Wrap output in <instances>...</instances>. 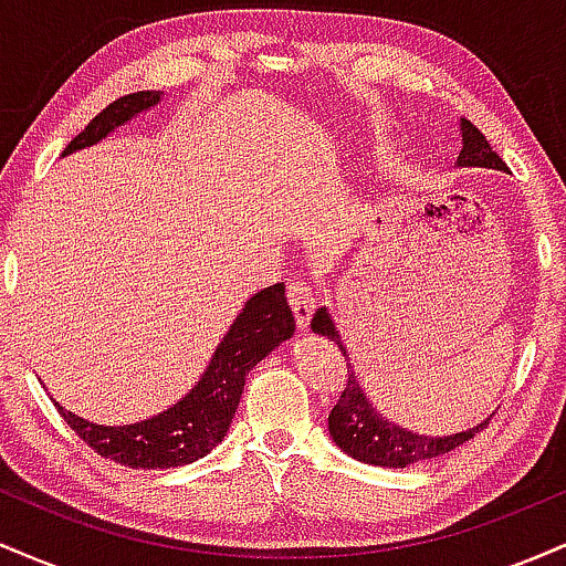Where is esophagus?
<instances>
[{
  "label": "esophagus",
  "instance_id": "obj_1",
  "mask_svg": "<svg viewBox=\"0 0 566 566\" xmlns=\"http://www.w3.org/2000/svg\"><path fill=\"white\" fill-rule=\"evenodd\" d=\"M287 301L292 305V314H295L297 327L301 329L308 327L311 316H314V311H316L314 287H311L305 279H292V282L287 284Z\"/></svg>",
  "mask_w": 566,
  "mask_h": 566
}]
</instances>
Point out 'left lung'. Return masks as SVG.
<instances>
[{"label":"left lung","mask_w":566,"mask_h":566,"mask_svg":"<svg viewBox=\"0 0 566 566\" xmlns=\"http://www.w3.org/2000/svg\"><path fill=\"white\" fill-rule=\"evenodd\" d=\"M460 133H463V148H460L458 167H490V170H505V161L492 151L482 129L471 125L469 119H460ZM311 329L319 335H327L329 340L337 343V348L346 356L340 335H337L333 316L327 308H319L311 319ZM492 418V415H490ZM490 418L482 420L479 426L469 431L450 433V437H423V433H412L407 428L388 423L386 418L369 405V399L361 391V382L356 373L350 369L346 386H343L337 405L329 412L327 426L329 437L343 452L350 454L354 460L369 465H382V469H407V465L420 463V460L439 458V454L452 452L454 447L465 444V441L476 437L482 428L490 426Z\"/></svg>","instance_id":"1"}]
</instances>
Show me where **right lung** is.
Returning <instances> with one entry per match:
<instances>
[{
  "instance_id": "right-lung-1",
  "label": "right lung",
  "mask_w": 566,
  "mask_h": 566,
  "mask_svg": "<svg viewBox=\"0 0 566 566\" xmlns=\"http://www.w3.org/2000/svg\"><path fill=\"white\" fill-rule=\"evenodd\" d=\"M159 101V90L116 97L69 143L63 157L95 146L116 127L157 106ZM292 333H295V316L284 297V282L271 284L244 303L242 314L223 335L197 386L165 412L129 426H97L63 409L57 401L55 407L84 444L93 447L101 458H112L114 463L146 471L193 463L223 441L242 399L247 373L263 361L279 343L292 337Z\"/></svg>"
}]
</instances>
